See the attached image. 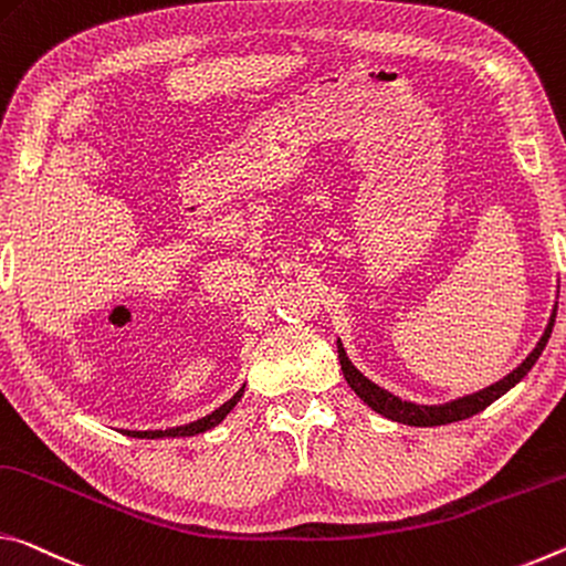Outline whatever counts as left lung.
Returning a JSON list of instances; mask_svg holds the SVG:
<instances>
[{
	"label": "left lung",
	"mask_w": 566,
	"mask_h": 566,
	"mask_svg": "<svg viewBox=\"0 0 566 566\" xmlns=\"http://www.w3.org/2000/svg\"><path fill=\"white\" fill-rule=\"evenodd\" d=\"M554 318H557V305H554L549 323H546V328L542 333L539 344L534 346V350L530 356H526L522 364H518L512 374H506L504 378H499L496 384L481 388L476 394H467V396H459L453 398V401H443V403H416V401H406V398L396 396L391 391H386L378 384L370 381L366 378L360 370L350 364V358L346 356V348L344 344L338 340V358H340V370H344L348 386L354 388L356 396L364 401L366 406H370L376 413L386 416V419H391L396 423H409V426H443V423H453V421H464L469 416H474L479 411H484L489 403H494L496 398H502L509 388H514L522 378L530 374L532 366L536 364V358L542 356V350L546 346V340L552 336V328H554Z\"/></svg>",
	"instance_id": "1"
}]
</instances>
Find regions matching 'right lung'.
I'll list each match as a JSON object with an SVG mask.
<instances>
[{"label":"right lung","mask_w":566,"mask_h":566,"mask_svg":"<svg viewBox=\"0 0 566 566\" xmlns=\"http://www.w3.org/2000/svg\"><path fill=\"white\" fill-rule=\"evenodd\" d=\"M243 391L245 386L238 388V394L230 398V401H226L220 406V409H216L208 416H202V419L192 421V423H185V426H172V429H155V431H127L123 429L125 437H133V439H180V437H198V433H206L210 429H216V426L226 419V416L235 409L240 398H243Z\"/></svg>","instance_id":"1"}]
</instances>
